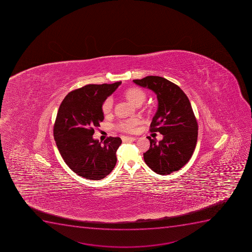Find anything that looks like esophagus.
Returning <instances> with one entry per match:
<instances>
[{
    "label": "esophagus",
    "instance_id": "1",
    "mask_svg": "<svg viewBox=\"0 0 252 252\" xmlns=\"http://www.w3.org/2000/svg\"><path fill=\"white\" fill-rule=\"evenodd\" d=\"M137 138L136 137H129V136H124V137H122V141L123 142H133V141H135Z\"/></svg>",
    "mask_w": 252,
    "mask_h": 252
}]
</instances>
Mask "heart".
Returning <instances> with one entry per match:
<instances>
[{
	"label": "heart",
	"instance_id": "heart-1",
	"mask_svg": "<svg viewBox=\"0 0 252 252\" xmlns=\"http://www.w3.org/2000/svg\"><path fill=\"white\" fill-rule=\"evenodd\" d=\"M125 98L129 101L131 104L140 106L146 99V93L139 87H130L123 92ZM113 100L112 97H107L102 104V112L104 116H109L112 112ZM140 123L138 119H128L121 121L117 125L118 130L123 132H135L137 129V126Z\"/></svg>",
	"mask_w": 252,
	"mask_h": 252
}]
</instances>
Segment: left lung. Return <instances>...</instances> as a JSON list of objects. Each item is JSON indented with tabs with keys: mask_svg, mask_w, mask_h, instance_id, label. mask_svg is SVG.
I'll return each mask as SVG.
<instances>
[{
	"mask_svg": "<svg viewBox=\"0 0 252 252\" xmlns=\"http://www.w3.org/2000/svg\"><path fill=\"white\" fill-rule=\"evenodd\" d=\"M133 82L154 91L158 102L150 131L159 132L163 139L157 142L148 136L150 147L144 154L145 163L158 174H171L188 162L196 145L198 124L189 98L179 86L160 76Z\"/></svg>",
	"mask_w": 252,
	"mask_h": 252,
	"instance_id": "1",
	"label": "left lung"
}]
</instances>
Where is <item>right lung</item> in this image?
<instances>
[{
	"mask_svg": "<svg viewBox=\"0 0 252 252\" xmlns=\"http://www.w3.org/2000/svg\"><path fill=\"white\" fill-rule=\"evenodd\" d=\"M121 84L85 85L69 93L61 103L54 139L63 160L80 177L101 180L116 166L121 138L108 137L101 144L93 135L104 119L102 102Z\"/></svg>",
	"mask_w": 252,
	"mask_h": 252,
	"instance_id": "1",
	"label": "right lung"
}]
</instances>
